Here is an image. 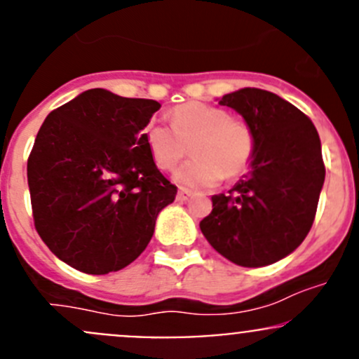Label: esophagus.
Wrapping results in <instances>:
<instances>
[{
	"label": "esophagus",
	"instance_id": "esophagus-1",
	"mask_svg": "<svg viewBox=\"0 0 359 359\" xmlns=\"http://www.w3.org/2000/svg\"><path fill=\"white\" fill-rule=\"evenodd\" d=\"M193 196V191L186 189V187H179V193H177V200L179 201H187Z\"/></svg>",
	"mask_w": 359,
	"mask_h": 359
}]
</instances>
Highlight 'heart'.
I'll list each match as a JSON object with an SVG mask.
<instances>
[{"label": "heart", "instance_id": "b5f03b06", "mask_svg": "<svg viewBox=\"0 0 359 359\" xmlns=\"http://www.w3.org/2000/svg\"><path fill=\"white\" fill-rule=\"evenodd\" d=\"M142 137L161 170H172L191 146L194 158L175 172L177 182L187 187H213L224 175L238 177L255 153V133L247 121L203 102L177 106L172 111V126L153 119Z\"/></svg>", "mask_w": 359, "mask_h": 359}]
</instances>
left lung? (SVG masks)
<instances>
[{
	"mask_svg": "<svg viewBox=\"0 0 359 359\" xmlns=\"http://www.w3.org/2000/svg\"><path fill=\"white\" fill-rule=\"evenodd\" d=\"M219 104L252 126L255 153L247 175L212 196L200 229L231 262L269 266L290 255L314 222L325 182L320 135L302 111L267 90H236Z\"/></svg>",
	"mask_w": 359,
	"mask_h": 359,
	"instance_id": "left-lung-1",
	"label": "left lung"
}]
</instances>
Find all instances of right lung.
Segmentation results:
<instances>
[{"label":"right lung","instance_id":"right-lung-1","mask_svg":"<svg viewBox=\"0 0 359 359\" xmlns=\"http://www.w3.org/2000/svg\"><path fill=\"white\" fill-rule=\"evenodd\" d=\"M161 104L92 88L50 112L27 159L34 226L62 262L86 274L132 264L177 187L142 137Z\"/></svg>","mask_w":359,"mask_h":359}]
</instances>
